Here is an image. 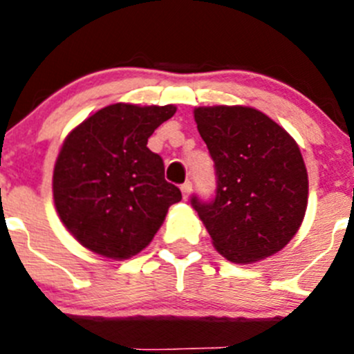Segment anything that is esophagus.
<instances>
[{"label": "esophagus", "instance_id": "esophagus-1", "mask_svg": "<svg viewBox=\"0 0 354 354\" xmlns=\"http://www.w3.org/2000/svg\"><path fill=\"white\" fill-rule=\"evenodd\" d=\"M180 191H182V196H184V198H189V194H191V191H192V184L191 182H184V184L180 185Z\"/></svg>", "mask_w": 354, "mask_h": 354}]
</instances>
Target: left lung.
<instances>
[{
    "label": "left lung",
    "instance_id": "1",
    "mask_svg": "<svg viewBox=\"0 0 354 354\" xmlns=\"http://www.w3.org/2000/svg\"><path fill=\"white\" fill-rule=\"evenodd\" d=\"M194 120L215 162L216 196L192 206L215 250L232 263L281 251L303 223L308 172L286 129L251 106H198Z\"/></svg>",
    "mask_w": 354,
    "mask_h": 354
}]
</instances>
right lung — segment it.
<instances>
[{"label": "right lung", "mask_w": 354, "mask_h": 354, "mask_svg": "<svg viewBox=\"0 0 354 354\" xmlns=\"http://www.w3.org/2000/svg\"><path fill=\"white\" fill-rule=\"evenodd\" d=\"M177 106L115 103L68 132L53 170L55 208L86 250L129 260L141 253L182 199L165 180L163 160L148 139Z\"/></svg>", "instance_id": "right-lung-1"}]
</instances>
